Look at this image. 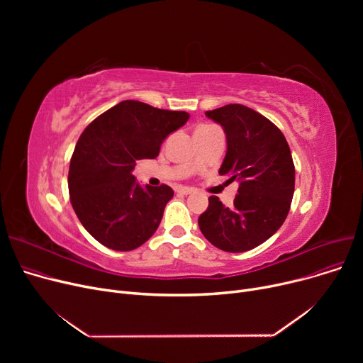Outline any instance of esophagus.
I'll return each instance as SVG.
<instances>
[{
	"label": "esophagus",
	"instance_id": "esophagus-1",
	"mask_svg": "<svg viewBox=\"0 0 363 363\" xmlns=\"http://www.w3.org/2000/svg\"><path fill=\"white\" fill-rule=\"evenodd\" d=\"M177 193L182 194V196H188V194L193 193V188H189V186H178L177 188Z\"/></svg>",
	"mask_w": 363,
	"mask_h": 363
}]
</instances>
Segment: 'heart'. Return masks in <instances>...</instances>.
<instances>
[{
	"label": "heart",
	"mask_w": 363,
	"mask_h": 363,
	"mask_svg": "<svg viewBox=\"0 0 363 363\" xmlns=\"http://www.w3.org/2000/svg\"><path fill=\"white\" fill-rule=\"evenodd\" d=\"M201 128H208V126H201ZM200 129V128H199Z\"/></svg>",
	"instance_id": "1"
}]
</instances>
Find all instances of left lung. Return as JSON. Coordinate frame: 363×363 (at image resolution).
<instances>
[{
    "label": "left lung",
    "instance_id": "8db88e82",
    "mask_svg": "<svg viewBox=\"0 0 363 363\" xmlns=\"http://www.w3.org/2000/svg\"><path fill=\"white\" fill-rule=\"evenodd\" d=\"M206 116L226 135V155L219 175L238 182L233 207L218 197L199 218L206 240L230 253L252 250L271 238L289 215L294 194V163L282 132L260 113L228 104Z\"/></svg>",
    "mask_w": 363,
    "mask_h": 363
}]
</instances>
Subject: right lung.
Listing matches in <instances>:
<instances>
[{
    "mask_svg": "<svg viewBox=\"0 0 363 363\" xmlns=\"http://www.w3.org/2000/svg\"><path fill=\"white\" fill-rule=\"evenodd\" d=\"M188 119L186 111L126 100L82 132L70 160L69 194L76 216L99 242L129 252L156 233L174 189L143 186L132 170L141 159H156L169 133Z\"/></svg>",
    "mask_w": 363,
    "mask_h": 363,
    "instance_id": "obj_1",
    "label": "right lung"
}]
</instances>
